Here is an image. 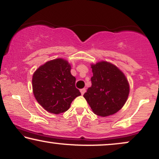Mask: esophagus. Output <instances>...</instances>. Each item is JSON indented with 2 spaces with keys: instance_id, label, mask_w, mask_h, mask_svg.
Returning a JSON list of instances; mask_svg holds the SVG:
<instances>
[{
  "instance_id": "esophagus-1",
  "label": "esophagus",
  "mask_w": 159,
  "mask_h": 159,
  "mask_svg": "<svg viewBox=\"0 0 159 159\" xmlns=\"http://www.w3.org/2000/svg\"><path fill=\"white\" fill-rule=\"evenodd\" d=\"M80 92H81V95H84V93L86 92V89H84V88L81 89V90H80Z\"/></svg>"
}]
</instances>
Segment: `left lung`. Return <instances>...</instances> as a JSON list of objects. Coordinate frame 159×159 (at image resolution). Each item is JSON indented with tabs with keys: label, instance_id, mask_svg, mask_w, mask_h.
I'll return each instance as SVG.
<instances>
[{
	"label": "left lung",
	"instance_id": "left-lung-1",
	"mask_svg": "<svg viewBox=\"0 0 159 159\" xmlns=\"http://www.w3.org/2000/svg\"><path fill=\"white\" fill-rule=\"evenodd\" d=\"M90 87L84 94L95 114L107 116L123 107L129 94V84L123 72L106 61L91 65Z\"/></svg>",
	"mask_w": 159,
	"mask_h": 159
}]
</instances>
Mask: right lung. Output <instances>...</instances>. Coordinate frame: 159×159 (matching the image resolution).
Listing matches in <instances>:
<instances>
[{"instance_id": "1", "label": "right lung", "mask_w": 159, "mask_h": 159, "mask_svg": "<svg viewBox=\"0 0 159 159\" xmlns=\"http://www.w3.org/2000/svg\"><path fill=\"white\" fill-rule=\"evenodd\" d=\"M70 71L68 61L57 58L46 62L33 75L34 95L45 110L54 114L65 112L81 95Z\"/></svg>"}]
</instances>
